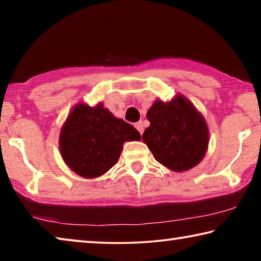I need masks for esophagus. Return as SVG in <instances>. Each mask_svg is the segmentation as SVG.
Returning <instances> with one entry per match:
<instances>
[{"label":"esophagus","instance_id":"1","mask_svg":"<svg viewBox=\"0 0 261 261\" xmlns=\"http://www.w3.org/2000/svg\"><path fill=\"white\" fill-rule=\"evenodd\" d=\"M135 127H136L137 130L139 131V134H140V135H143V132H144V126H143V123H141V122L136 123V124H135Z\"/></svg>","mask_w":261,"mask_h":261}]
</instances>
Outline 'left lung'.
<instances>
[{
	"label": "left lung",
	"instance_id": "left-lung-1",
	"mask_svg": "<svg viewBox=\"0 0 261 261\" xmlns=\"http://www.w3.org/2000/svg\"><path fill=\"white\" fill-rule=\"evenodd\" d=\"M146 116L151 124L143 141L158 162L177 173L200 163L208 148V126L191 101L182 94L168 102L158 99Z\"/></svg>",
	"mask_w": 261,
	"mask_h": 261
}]
</instances>
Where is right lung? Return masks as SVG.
Masks as SVG:
<instances>
[{
	"label": "right lung",
	"mask_w": 261,
	"mask_h": 261,
	"mask_svg": "<svg viewBox=\"0 0 261 261\" xmlns=\"http://www.w3.org/2000/svg\"><path fill=\"white\" fill-rule=\"evenodd\" d=\"M140 140V134L115 117L102 102L74 106L60 132V153L65 165L84 178H96L115 166L125 141Z\"/></svg>",
	"instance_id": "1"
}]
</instances>
